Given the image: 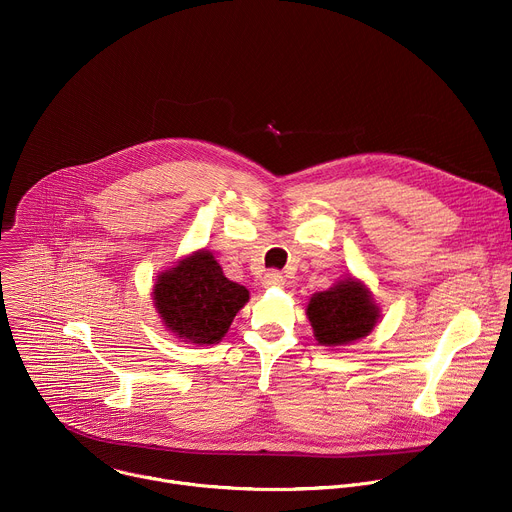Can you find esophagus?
<instances>
[{
    "instance_id": "obj_1",
    "label": "esophagus",
    "mask_w": 512,
    "mask_h": 512,
    "mask_svg": "<svg viewBox=\"0 0 512 512\" xmlns=\"http://www.w3.org/2000/svg\"><path fill=\"white\" fill-rule=\"evenodd\" d=\"M284 284V276L278 270H270L264 276V286H282Z\"/></svg>"
}]
</instances>
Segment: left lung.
Listing matches in <instances>:
<instances>
[{
  "mask_svg": "<svg viewBox=\"0 0 512 512\" xmlns=\"http://www.w3.org/2000/svg\"><path fill=\"white\" fill-rule=\"evenodd\" d=\"M308 320L314 336L324 346H340L366 336L376 320L378 308L370 294L352 278L338 282L326 292L312 296L308 304Z\"/></svg>",
  "mask_w": 512,
  "mask_h": 512,
  "instance_id": "obj_1",
  "label": "left lung"
}]
</instances>
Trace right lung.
<instances>
[{"mask_svg": "<svg viewBox=\"0 0 512 512\" xmlns=\"http://www.w3.org/2000/svg\"><path fill=\"white\" fill-rule=\"evenodd\" d=\"M248 298V290L228 280L210 252L162 272L154 286V304L166 326L194 344L218 342Z\"/></svg>", "mask_w": 512, "mask_h": 512, "instance_id": "right-lung-1", "label": "right lung"}]
</instances>
